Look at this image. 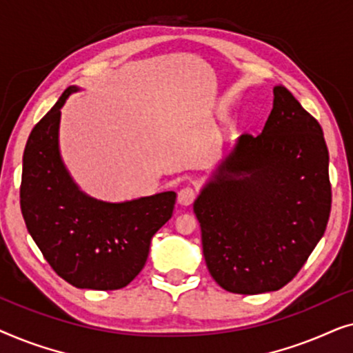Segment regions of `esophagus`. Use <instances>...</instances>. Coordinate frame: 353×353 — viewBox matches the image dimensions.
Returning a JSON list of instances; mask_svg holds the SVG:
<instances>
[{
  "mask_svg": "<svg viewBox=\"0 0 353 353\" xmlns=\"http://www.w3.org/2000/svg\"><path fill=\"white\" fill-rule=\"evenodd\" d=\"M194 199H196V191L190 186L183 188V190H180V192H178V204L191 205L192 202H194Z\"/></svg>",
  "mask_w": 353,
  "mask_h": 353,
  "instance_id": "esophagus-1",
  "label": "esophagus"
}]
</instances>
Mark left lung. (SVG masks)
I'll return each mask as SVG.
<instances>
[{"label": "left lung", "instance_id": "1", "mask_svg": "<svg viewBox=\"0 0 353 353\" xmlns=\"http://www.w3.org/2000/svg\"><path fill=\"white\" fill-rule=\"evenodd\" d=\"M259 137L241 134L194 201L212 278L234 294L278 291L325 234L330 154L320 123L283 85Z\"/></svg>", "mask_w": 353, "mask_h": 353}]
</instances>
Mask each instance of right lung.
Returning a JSON list of instances; mask_svg holds the SVG:
<instances>
[{
	"mask_svg": "<svg viewBox=\"0 0 353 353\" xmlns=\"http://www.w3.org/2000/svg\"><path fill=\"white\" fill-rule=\"evenodd\" d=\"M69 86L32 130L23 151L21 209L43 257L79 289L114 291L137 278L159 228L170 220L176 192L125 202L94 199L80 190L59 151L61 109Z\"/></svg>",
	"mask_w": 353,
	"mask_h": 353,
	"instance_id": "obj_1",
	"label": "right lung"
}]
</instances>
